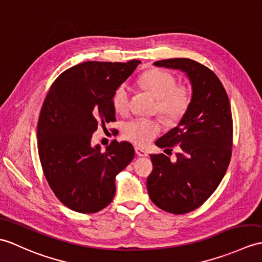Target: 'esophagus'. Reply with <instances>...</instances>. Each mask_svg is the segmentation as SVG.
Returning <instances> with one entry per match:
<instances>
[{"label":"esophagus","instance_id":"34e87169","mask_svg":"<svg viewBox=\"0 0 262 262\" xmlns=\"http://www.w3.org/2000/svg\"><path fill=\"white\" fill-rule=\"evenodd\" d=\"M135 151H136V154H137L138 156H141V157H146V156H148L147 151L144 150V149H143V148H141V147H135Z\"/></svg>","mask_w":262,"mask_h":262}]
</instances>
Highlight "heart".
I'll use <instances>...</instances> for the list:
<instances>
[{
  "instance_id": "obj_1",
  "label": "heart",
  "mask_w": 262,
  "mask_h": 262,
  "mask_svg": "<svg viewBox=\"0 0 262 262\" xmlns=\"http://www.w3.org/2000/svg\"><path fill=\"white\" fill-rule=\"evenodd\" d=\"M139 82L157 99L159 112L168 120H179L186 113L191 102V95L185 87L176 86V79L161 69H150L139 78ZM130 89L123 83L115 91L113 105L117 113H126L128 109ZM161 132L157 119L139 118L126 124L124 136L139 146L147 145Z\"/></svg>"
}]
</instances>
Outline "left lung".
Masks as SVG:
<instances>
[{
	"mask_svg": "<svg viewBox=\"0 0 262 262\" xmlns=\"http://www.w3.org/2000/svg\"><path fill=\"white\" fill-rule=\"evenodd\" d=\"M181 70L190 80L191 102L178 126L156 141L161 148L179 144L176 161L151 154L147 191L153 203L173 214L198 209L220 184L232 153V115L226 89L205 66L187 58L154 62ZM166 150V149H165Z\"/></svg>",
	"mask_w": 262,
	"mask_h": 262,
	"instance_id": "8db88e82",
	"label": "left lung"
}]
</instances>
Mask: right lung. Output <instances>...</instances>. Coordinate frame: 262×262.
Masks as SVG:
<instances>
[{
  "mask_svg": "<svg viewBox=\"0 0 262 262\" xmlns=\"http://www.w3.org/2000/svg\"><path fill=\"white\" fill-rule=\"evenodd\" d=\"M139 63H79L49 90L36 132L40 162L56 196L71 210L96 213L106 208L116 192V175L134 159L130 143L113 141L101 151L91 137L98 124L115 120V91Z\"/></svg>",
  "mask_w": 262,
  "mask_h": 262,
  "instance_id": "1",
  "label": "right lung"
}]
</instances>
